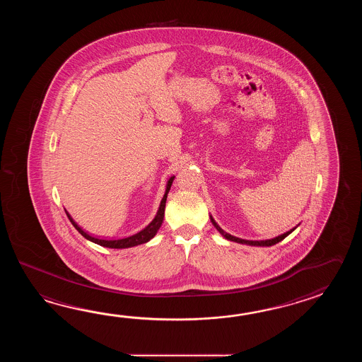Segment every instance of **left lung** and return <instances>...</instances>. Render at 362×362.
I'll list each match as a JSON object with an SVG mask.
<instances>
[{
  "mask_svg": "<svg viewBox=\"0 0 362 362\" xmlns=\"http://www.w3.org/2000/svg\"><path fill=\"white\" fill-rule=\"evenodd\" d=\"M211 223H214V226H215L217 230L221 233V235H223L225 238L228 239V240H233V242H237V243H242V245H250V246H273V245H276L278 242H281L282 239H285L288 234H291L293 233V229H291L290 231H287L285 234H282V235H278L276 238L273 239H267V240H246V239H240L237 238V237H234V235H230L229 233H225V231L216 223L215 220H214V217L211 216Z\"/></svg>",
  "mask_w": 362,
  "mask_h": 362,
  "instance_id": "left-lung-1",
  "label": "left lung"
}]
</instances>
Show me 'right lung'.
<instances>
[{
	"instance_id": "1",
	"label": "right lung",
	"mask_w": 362,
	"mask_h": 362,
	"mask_svg": "<svg viewBox=\"0 0 362 362\" xmlns=\"http://www.w3.org/2000/svg\"><path fill=\"white\" fill-rule=\"evenodd\" d=\"M173 178H175V176L170 177V180H168V182H167L165 194H164V197H163L160 206H159L158 214L155 216L154 220L148 223L144 230H141L139 233H137V234L128 237V238L115 239V240L94 238L92 235H89L88 233H85V231L74 221V218L69 216V212H67L66 209H64V211H66V215L69 217L71 223L75 226V229H76L84 238L90 240V242H94V243H97V245H100V246L108 247V248H129V247L139 246V245L146 243L150 239L154 238L155 234L158 233L159 228L162 226L163 218H164V209H165V202H167V195H168L170 186H172V182H173Z\"/></svg>"
}]
</instances>
